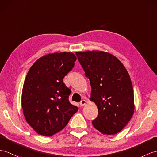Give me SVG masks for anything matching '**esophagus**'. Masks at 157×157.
Returning a JSON list of instances; mask_svg holds the SVG:
<instances>
[{"instance_id": "esophagus-1", "label": "esophagus", "mask_w": 157, "mask_h": 157, "mask_svg": "<svg viewBox=\"0 0 157 157\" xmlns=\"http://www.w3.org/2000/svg\"><path fill=\"white\" fill-rule=\"evenodd\" d=\"M86 101L85 100H82L81 102H80V105L81 106H83L86 105Z\"/></svg>"}]
</instances>
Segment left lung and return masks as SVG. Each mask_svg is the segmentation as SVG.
<instances>
[{
  "mask_svg": "<svg viewBox=\"0 0 157 157\" xmlns=\"http://www.w3.org/2000/svg\"><path fill=\"white\" fill-rule=\"evenodd\" d=\"M76 55L90 80V100L98 108V116L92 123L104 135H115L127 124L135 111L133 88L128 72L109 52L88 51Z\"/></svg>",
  "mask_w": 157,
  "mask_h": 157,
  "instance_id": "obj_1",
  "label": "left lung"
}]
</instances>
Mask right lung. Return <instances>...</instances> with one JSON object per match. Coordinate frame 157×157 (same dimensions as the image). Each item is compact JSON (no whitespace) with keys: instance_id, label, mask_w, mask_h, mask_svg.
I'll list each match as a JSON object with an SVG mask.
<instances>
[{"instance_id":"right-lung-1","label":"right lung","mask_w":157,"mask_h":157,"mask_svg":"<svg viewBox=\"0 0 157 157\" xmlns=\"http://www.w3.org/2000/svg\"><path fill=\"white\" fill-rule=\"evenodd\" d=\"M76 60L72 52L46 55L26 75L21 105L26 122L39 135L51 136L60 131L78 111L77 106L68 101L71 90L63 81Z\"/></svg>"}]
</instances>
